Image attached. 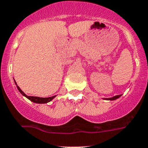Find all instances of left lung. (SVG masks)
<instances>
[{
    "mask_svg": "<svg viewBox=\"0 0 148 148\" xmlns=\"http://www.w3.org/2000/svg\"><path fill=\"white\" fill-rule=\"evenodd\" d=\"M119 97H120V95H116V96H114V97H112V98H109V99H108V100H115V99H118Z\"/></svg>",
    "mask_w": 148,
    "mask_h": 148,
    "instance_id": "8db88e82",
    "label": "left lung"
}]
</instances>
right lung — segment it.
Wrapping results in <instances>:
<instances>
[{
    "label": "right lung",
    "instance_id": "add662e5",
    "mask_svg": "<svg viewBox=\"0 0 148 148\" xmlns=\"http://www.w3.org/2000/svg\"><path fill=\"white\" fill-rule=\"evenodd\" d=\"M15 83H16V82H15ZM16 86H17V84H16ZM17 89H18V91L22 93V95H23L24 96H25L26 98H28L29 100H31V101H33V102H34V103H39V104L47 103V102H49V101H50L52 99H54V98L56 97V95H54V96H52V97H49V98H40V97H35V96H28V95H25V93L23 92L22 90H21V89L18 87V86H17Z\"/></svg>",
    "mask_w": 148,
    "mask_h": 148
}]
</instances>
